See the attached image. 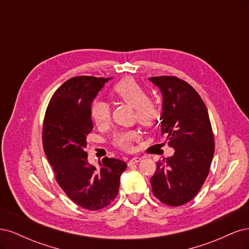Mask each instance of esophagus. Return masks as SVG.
Returning <instances> with one entry per match:
<instances>
[{
	"instance_id": "1",
	"label": "esophagus",
	"mask_w": 249,
	"mask_h": 249,
	"mask_svg": "<svg viewBox=\"0 0 249 249\" xmlns=\"http://www.w3.org/2000/svg\"><path fill=\"white\" fill-rule=\"evenodd\" d=\"M141 161V158L139 157H134L132 158V159L129 161V164H136V163H139Z\"/></svg>"
}]
</instances>
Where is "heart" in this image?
<instances>
[{
    "mask_svg": "<svg viewBox=\"0 0 249 249\" xmlns=\"http://www.w3.org/2000/svg\"><path fill=\"white\" fill-rule=\"evenodd\" d=\"M112 95L115 99L134 107L135 118L142 125L150 126L159 115V106L147 97L146 88L133 78L119 81L112 88ZM90 115L97 126H105L110 122L109 106L102 101H95L90 108ZM139 133L136 130H127L117 133L113 143L120 149L131 150L133 142L138 140Z\"/></svg>",
    "mask_w": 249,
    "mask_h": 249,
    "instance_id": "obj_1",
    "label": "heart"
}]
</instances>
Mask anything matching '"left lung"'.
Here are the masks:
<instances>
[{
	"instance_id": "8db88e82",
	"label": "left lung",
	"mask_w": 249,
	"mask_h": 249,
	"mask_svg": "<svg viewBox=\"0 0 249 249\" xmlns=\"http://www.w3.org/2000/svg\"><path fill=\"white\" fill-rule=\"evenodd\" d=\"M163 95L161 133L175 154L157 163L150 185L155 196L170 207L190 201L209 175L215 142L209 113L195 89L177 77L149 78Z\"/></svg>"
}]
</instances>
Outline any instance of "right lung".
Here are the masks:
<instances>
[{
    "mask_svg": "<svg viewBox=\"0 0 249 249\" xmlns=\"http://www.w3.org/2000/svg\"><path fill=\"white\" fill-rule=\"evenodd\" d=\"M111 78L67 80L53 94L42 127V144L57 183L76 205L96 211L109 206L119 189L125 162L105 157L100 168L87 160L86 137L93 129L90 108Z\"/></svg>",
    "mask_w": 249,
    "mask_h": 249,
    "instance_id": "right-lung-1",
    "label": "right lung"
}]
</instances>
